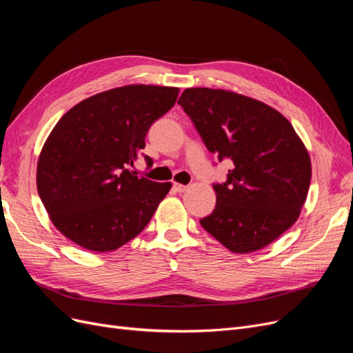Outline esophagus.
Segmentation results:
<instances>
[{"label": "esophagus", "mask_w": 353, "mask_h": 353, "mask_svg": "<svg viewBox=\"0 0 353 353\" xmlns=\"http://www.w3.org/2000/svg\"><path fill=\"white\" fill-rule=\"evenodd\" d=\"M173 189H174L177 193H181V192L186 190V186L181 185V183H174V185H173Z\"/></svg>", "instance_id": "obj_1"}]
</instances>
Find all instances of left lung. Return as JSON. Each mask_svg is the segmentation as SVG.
Here are the masks:
<instances>
[{
    "mask_svg": "<svg viewBox=\"0 0 353 353\" xmlns=\"http://www.w3.org/2000/svg\"><path fill=\"white\" fill-rule=\"evenodd\" d=\"M207 150L232 161L217 203L199 223L234 254L263 249L294 224L308 195L311 160L290 121L264 102L224 89L179 98Z\"/></svg>",
    "mask_w": 353,
    "mask_h": 353,
    "instance_id": "left-lung-1",
    "label": "left lung"
}]
</instances>
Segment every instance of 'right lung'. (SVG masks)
Here are the masks:
<instances>
[{"mask_svg": "<svg viewBox=\"0 0 353 353\" xmlns=\"http://www.w3.org/2000/svg\"><path fill=\"white\" fill-rule=\"evenodd\" d=\"M179 88L129 85L83 99L55 124L38 160L37 186L52 224L88 251L110 252L138 236L172 183L130 170L151 124ZM148 167L152 158L145 155Z\"/></svg>", "mask_w": 353, "mask_h": 353, "instance_id": "right-lung-1", "label": "right lung"}]
</instances>
